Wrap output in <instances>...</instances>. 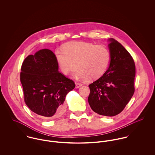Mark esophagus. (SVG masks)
Masks as SVG:
<instances>
[{
    "label": "esophagus",
    "mask_w": 155,
    "mask_h": 155,
    "mask_svg": "<svg viewBox=\"0 0 155 155\" xmlns=\"http://www.w3.org/2000/svg\"><path fill=\"white\" fill-rule=\"evenodd\" d=\"M82 86V84H81V83H76V88H80Z\"/></svg>",
    "instance_id": "obj_1"
}]
</instances>
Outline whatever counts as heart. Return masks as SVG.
<instances>
[{"label":"heart","instance_id":"heart-1","mask_svg":"<svg viewBox=\"0 0 155 155\" xmlns=\"http://www.w3.org/2000/svg\"><path fill=\"white\" fill-rule=\"evenodd\" d=\"M55 54L63 74H68L74 66V76L88 81L100 78L106 71L110 59V51L106 47L85 42H67Z\"/></svg>","mask_w":155,"mask_h":155}]
</instances>
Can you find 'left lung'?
Returning a JSON list of instances; mask_svg holds the SVG:
<instances>
[{
    "mask_svg": "<svg viewBox=\"0 0 155 155\" xmlns=\"http://www.w3.org/2000/svg\"><path fill=\"white\" fill-rule=\"evenodd\" d=\"M109 41V67L89 85L88 103L94 112L113 116L123 111L133 97L135 66L132 56L122 45L112 38Z\"/></svg>",
    "mask_w": 155,
    "mask_h": 155,
    "instance_id": "obj_1",
    "label": "left lung"
}]
</instances>
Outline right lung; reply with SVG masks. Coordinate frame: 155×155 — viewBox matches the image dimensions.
Instances as JSON below:
<instances>
[{"mask_svg": "<svg viewBox=\"0 0 155 155\" xmlns=\"http://www.w3.org/2000/svg\"><path fill=\"white\" fill-rule=\"evenodd\" d=\"M21 71L24 99L28 107L44 119L61 115L66 96L74 88L75 84L58 71L53 52L44 49L27 56Z\"/></svg>", "mask_w": 155, "mask_h": 155, "instance_id": "right-lung-1", "label": "right lung"}]
</instances>
